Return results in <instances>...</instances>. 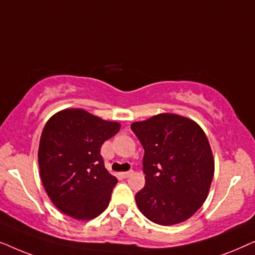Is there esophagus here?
Returning a JSON list of instances; mask_svg holds the SVG:
<instances>
[{
	"mask_svg": "<svg viewBox=\"0 0 255 255\" xmlns=\"http://www.w3.org/2000/svg\"><path fill=\"white\" fill-rule=\"evenodd\" d=\"M132 173H133V170H128V172H122L121 175H122V177H124V179H127V177L132 175Z\"/></svg>",
	"mask_w": 255,
	"mask_h": 255,
	"instance_id": "1",
	"label": "esophagus"
}]
</instances>
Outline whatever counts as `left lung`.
I'll list each match as a JSON object with an SVG mask.
<instances>
[{
    "label": "left lung",
    "instance_id": "obj_1",
    "mask_svg": "<svg viewBox=\"0 0 255 255\" xmlns=\"http://www.w3.org/2000/svg\"><path fill=\"white\" fill-rule=\"evenodd\" d=\"M145 149V187L135 194L142 215L159 225L189 219L207 200L215 159L203 128L190 118L163 113L131 124Z\"/></svg>",
    "mask_w": 255,
    "mask_h": 255
}]
</instances>
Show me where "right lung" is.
<instances>
[{"mask_svg":"<svg viewBox=\"0 0 255 255\" xmlns=\"http://www.w3.org/2000/svg\"><path fill=\"white\" fill-rule=\"evenodd\" d=\"M121 124L83 109H64L46 122L40 135L38 163L41 183L58 210L89 221L109 205L117 179L108 172L101 146Z\"/></svg>","mask_w":255,"mask_h":255,"instance_id":"1","label":"right lung"}]
</instances>
